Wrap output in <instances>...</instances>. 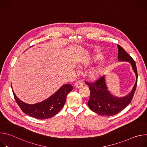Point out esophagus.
Segmentation results:
<instances>
[{
	"label": "esophagus",
	"instance_id": "1",
	"mask_svg": "<svg viewBox=\"0 0 147 147\" xmlns=\"http://www.w3.org/2000/svg\"><path fill=\"white\" fill-rule=\"evenodd\" d=\"M75 87L77 88H81L83 86V82L81 81H77L74 84Z\"/></svg>",
	"mask_w": 147,
	"mask_h": 147
}]
</instances>
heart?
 Segmentation results:
<instances>
[{"label": "heart", "mask_w": 147, "mask_h": 147, "mask_svg": "<svg viewBox=\"0 0 147 147\" xmlns=\"http://www.w3.org/2000/svg\"><path fill=\"white\" fill-rule=\"evenodd\" d=\"M99 59L98 56H95L93 57V59L92 60L91 63H94L95 62L98 61ZM87 65L88 63L86 64V65ZM105 71H106V66L103 64H100V65H99L98 66H97L96 67H95V69H92L90 71L88 74V77H90V78L94 80L99 79L102 76H103L105 73Z\"/></svg>", "instance_id": "b5f03b06"}]
</instances>
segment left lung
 <instances>
[{"label":"left lung","mask_w":147,"mask_h":147,"mask_svg":"<svg viewBox=\"0 0 147 147\" xmlns=\"http://www.w3.org/2000/svg\"><path fill=\"white\" fill-rule=\"evenodd\" d=\"M118 48V60L128 61L131 65L136 74V82L131 91L123 97L113 96L109 91L105 76L94 82H86L89 86L90 96L88 105L90 109L102 116H113L121 112L131 102L137 85V71L136 62L133 59L120 45Z\"/></svg>","instance_id":"8db88e82"}]
</instances>
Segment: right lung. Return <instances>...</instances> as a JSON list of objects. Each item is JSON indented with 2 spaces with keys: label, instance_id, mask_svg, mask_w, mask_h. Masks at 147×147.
Masks as SVG:
<instances>
[{
  "label": "right lung",
  "instance_id": "right-lung-1",
  "mask_svg": "<svg viewBox=\"0 0 147 147\" xmlns=\"http://www.w3.org/2000/svg\"><path fill=\"white\" fill-rule=\"evenodd\" d=\"M72 90L73 87L70 84H64L45 100L33 105L22 101L17 97L13 91V93L17 103L24 113L34 118L42 120L54 116L61 109L67 95Z\"/></svg>",
  "mask_w": 147,
  "mask_h": 147
}]
</instances>
